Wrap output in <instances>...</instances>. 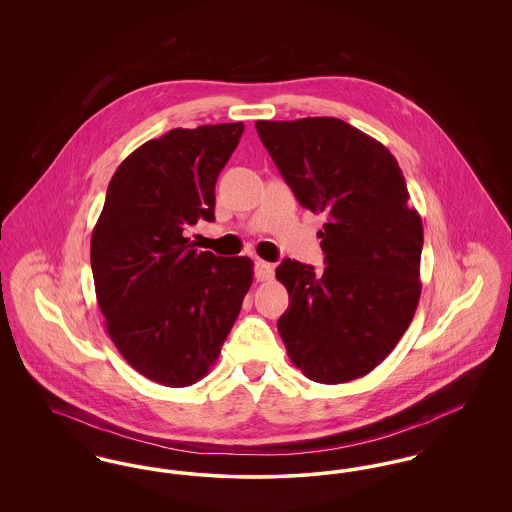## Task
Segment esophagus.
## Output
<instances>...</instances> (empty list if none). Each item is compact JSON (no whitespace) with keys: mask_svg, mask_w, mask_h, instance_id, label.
Returning a JSON list of instances; mask_svg holds the SVG:
<instances>
[{"mask_svg":"<svg viewBox=\"0 0 512 512\" xmlns=\"http://www.w3.org/2000/svg\"><path fill=\"white\" fill-rule=\"evenodd\" d=\"M272 274H274V267L267 263V261H261V259H257L255 261V278L259 280V282H267L272 278Z\"/></svg>","mask_w":512,"mask_h":512,"instance_id":"1","label":"esophagus"}]
</instances>
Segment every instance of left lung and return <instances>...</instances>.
<instances>
[{"mask_svg": "<svg viewBox=\"0 0 512 512\" xmlns=\"http://www.w3.org/2000/svg\"><path fill=\"white\" fill-rule=\"evenodd\" d=\"M257 134L297 201L324 213L322 274L284 259L290 307L278 332L309 380L343 384L380 365L420 299L422 220L390 149L334 117L257 121Z\"/></svg>", "mask_w": 512, "mask_h": 512, "instance_id": "left-lung-1", "label": "left lung"}]
</instances>
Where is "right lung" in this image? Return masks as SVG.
Wrapping results in <instances>:
<instances>
[{
	"instance_id": "add662e5",
	"label": "right lung",
	"mask_w": 512,
	"mask_h": 512,
	"mask_svg": "<svg viewBox=\"0 0 512 512\" xmlns=\"http://www.w3.org/2000/svg\"><path fill=\"white\" fill-rule=\"evenodd\" d=\"M242 132V122L174 128L134 149L92 232L107 334L128 365L169 388L217 363L253 282L249 257H217L188 238L197 220H215V184Z\"/></svg>"
}]
</instances>
